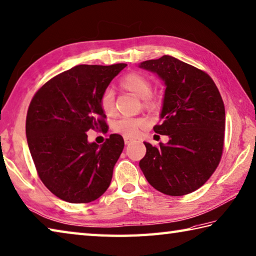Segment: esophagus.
I'll return each mask as SVG.
<instances>
[{
	"label": "esophagus",
	"mask_w": 256,
	"mask_h": 256,
	"mask_svg": "<svg viewBox=\"0 0 256 256\" xmlns=\"http://www.w3.org/2000/svg\"><path fill=\"white\" fill-rule=\"evenodd\" d=\"M132 141H133V138H128V136H124V142H125V144H130Z\"/></svg>",
	"instance_id": "34e87169"
}]
</instances>
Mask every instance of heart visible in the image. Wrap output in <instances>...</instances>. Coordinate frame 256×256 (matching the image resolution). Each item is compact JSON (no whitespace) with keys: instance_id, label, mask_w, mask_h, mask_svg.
Instances as JSON below:
<instances>
[{"instance_id":"1","label":"heart","mask_w":256,"mask_h":256,"mask_svg":"<svg viewBox=\"0 0 256 256\" xmlns=\"http://www.w3.org/2000/svg\"><path fill=\"white\" fill-rule=\"evenodd\" d=\"M120 87L124 90L133 92L142 98L144 108H153L156 104L154 97L151 95L152 82L140 72H132L124 75L120 80ZM100 106L106 115H112L115 110V94L112 88H105L100 96ZM148 120L144 118H122L115 120L113 130L124 136H136L138 130L146 125Z\"/></svg>"}]
</instances>
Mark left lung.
<instances>
[{
	"label": "left lung",
	"instance_id": "8db88e82",
	"mask_svg": "<svg viewBox=\"0 0 256 256\" xmlns=\"http://www.w3.org/2000/svg\"><path fill=\"white\" fill-rule=\"evenodd\" d=\"M140 67L164 80L161 123L154 132L169 136L159 146L144 142L140 168L153 188L184 196L206 182L220 164L225 136V106L212 77L171 56L146 60Z\"/></svg>",
	"mask_w": 256,
	"mask_h": 256
}]
</instances>
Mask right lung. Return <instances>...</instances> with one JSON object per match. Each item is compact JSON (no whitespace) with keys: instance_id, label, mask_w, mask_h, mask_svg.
Returning a JSON list of instances; mask_svg holds the SVG:
<instances>
[{"instance_id":"right-lung-1","label":"right lung","mask_w":256,"mask_h":256,"mask_svg":"<svg viewBox=\"0 0 256 256\" xmlns=\"http://www.w3.org/2000/svg\"><path fill=\"white\" fill-rule=\"evenodd\" d=\"M126 64H78L54 76L32 97L26 133L40 180L54 196L72 204L96 200L110 187L124 148L110 134L98 146L88 130L108 131L100 96Z\"/></svg>"}]
</instances>
